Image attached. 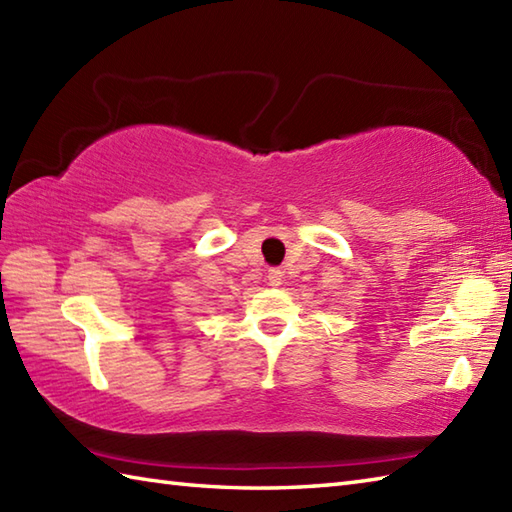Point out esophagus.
I'll use <instances>...</instances> for the list:
<instances>
[{
    "label": "esophagus",
    "mask_w": 512,
    "mask_h": 512,
    "mask_svg": "<svg viewBox=\"0 0 512 512\" xmlns=\"http://www.w3.org/2000/svg\"><path fill=\"white\" fill-rule=\"evenodd\" d=\"M281 279H284V273H281V270L279 268H270L268 270V284L270 286H281Z\"/></svg>",
    "instance_id": "1"
}]
</instances>
